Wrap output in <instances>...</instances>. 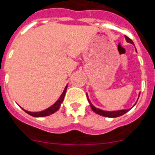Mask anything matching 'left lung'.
<instances>
[{"instance_id": "left-lung-1", "label": "left lung", "mask_w": 155, "mask_h": 155, "mask_svg": "<svg viewBox=\"0 0 155 155\" xmlns=\"http://www.w3.org/2000/svg\"><path fill=\"white\" fill-rule=\"evenodd\" d=\"M125 37V39H126V41H127L128 43H130V44H133L134 45V44L133 41H132L130 38H129L127 37V36L124 35ZM140 93H139V96H138V98L139 97H140ZM86 97H87V99H88V101H89V103H90V107H91V109L93 111V112H95L96 114H99V115H101V116H104V117H120V116L124 115V114H126V113H127L128 111L130 110V109H128V110H113V111H107V110H101V109H99V108H97V107H95L93 105V104L91 103V101H90V100L89 99V97H88V94L86 93ZM138 100V99H137ZM134 105L133 106V107H134Z\"/></svg>"}]
</instances>
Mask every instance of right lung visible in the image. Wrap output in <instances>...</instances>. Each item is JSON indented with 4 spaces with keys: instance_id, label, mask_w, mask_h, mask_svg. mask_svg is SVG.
<instances>
[{
    "instance_id": "obj_1",
    "label": "right lung",
    "mask_w": 155,
    "mask_h": 155,
    "mask_svg": "<svg viewBox=\"0 0 155 155\" xmlns=\"http://www.w3.org/2000/svg\"><path fill=\"white\" fill-rule=\"evenodd\" d=\"M67 87H68V84L66 85V86H65V89H64L62 93L61 94V96L59 97V98L57 100V101L55 102V104H52L51 107H49L48 108L45 109V110H44L38 111V112H31V111H28V110H24V109L22 108V107H21L20 106H19V107H20L21 108L22 110L25 111V112L27 113V114H29V115L32 116V117H46V116L51 115V114H54V113L56 112L58 109L60 108L61 104H62V103L63 102L64 97H65V93H66V90H67Z\"/></svg>"
}]
</instances>
